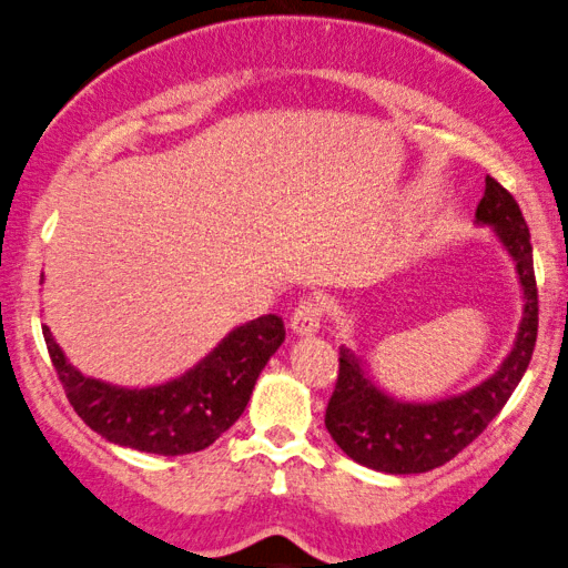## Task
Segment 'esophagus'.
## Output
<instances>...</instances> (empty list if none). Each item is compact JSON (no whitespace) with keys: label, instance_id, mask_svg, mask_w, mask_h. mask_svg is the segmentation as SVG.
<instances>
[{"label":"esophagus","instance_id":"1","mask_svg":"<svg viewBox=\"0 0 568 568\" xmlns=\"http://www.w3.org/2000/svg\"><path fill=\"white\" fill-rule=\"evenodd\" d=\"M324 322V303L318 297L300 300L295 313H292L290 326L295 335H313Z\"/></svg>","mask_w":568,"mask_h":568}]
</instances>
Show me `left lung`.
Instances as JSON below:
<instances>
[{
    "label": "left lung",
    "mask_w": 568,
    "mask_h": 568,
    "mask_svg": "<svg viewBox=\"0 0 568 568\" xmlns=\"http://www.w3.org/2000/svg\"><path fill=\"white\" fill-rule=\"evenodd\" d=\"M476 217L478 223L495 225L497 236L516 260L526 300L516 348L499 372L478 388L436 404H402L385 396L364 375L358 358L348 348H339L337 383L326 404L324 425L339 449L358 465L398 476L442 468L481 436L521 383L535 353L539 324L529 225L513 193L495 178H486V193L478 202Z\"/></svg>",
    "instance_id": "obj_1"
}]
</instances>
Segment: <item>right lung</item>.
Masks as SVG:
<instances>
[{"mask_svg": "<svg viewBox=\"0 0 568 568\" xmlns=\"http://www.w3.org/2000/svg\"><path fill=\"white\" fill-rule=\"evenodd\" d=\"M42 335L73 412L92 430L119 446L178 457L212 446L242 417L260 372L284 343V324L268 313L239 326L189 375L145 390L79 375L47 326Z\"/></svg>", "mask_w": 568, "mask_h": 568, "instance_id": "obj_1", "label": "right lung"}]
</instances>
